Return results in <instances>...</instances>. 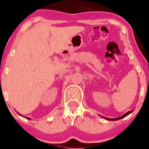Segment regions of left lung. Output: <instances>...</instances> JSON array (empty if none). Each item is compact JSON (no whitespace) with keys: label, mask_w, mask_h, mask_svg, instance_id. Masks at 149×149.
<instances>
[{"label":"left lung","mask_w":149,"mask_h":149,"mask_svg":"<svg viewBox=\"0 0 149 149\" xmlns=\"http://www.w3.org/2000/svg\"><path fill=\"white\" fill-rule=\"evenodd\" d=\"M132 111H133V110H131V111H127V113H125V114L124 115H123V116H120V117H118V118H106V117H104V116H102V118H104V119H106V120H119V119H121V118H124V117H125V116H127V115L128 114H130V113H132Z\"/></svg>","instance_id":"1"}]
</instances>
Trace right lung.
Instances as JSON below:
<instances>
[{"instance_id":"1","label":"right lung","mask_w":149,"mask_h":149,"mask_svg":"<svg viewBox=\"0 0 149 149\" xmlns=\"http://www.w3.org/2000/svg\"><path fill=\"white\" fill-rule=\"evenodd\" d=\"M17 113H18V114H19V115H20V116H22V115H21V114H20V113H19L18 112H17ZM23 117H24V116H23ZM25 118H27V119H29V120H30V119H31V118H29V117H25Z\"/></svg>"}]
</instances>
